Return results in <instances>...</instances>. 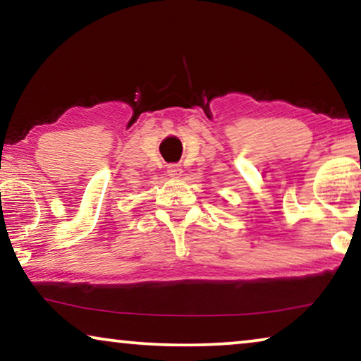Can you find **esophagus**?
I'll return each mask as SVG.
<instances>
[{"instance_id": "obj_1", "label": "esophagus", "mask_w": 361, "mask_h": 361, "mask_svg": "<svg viewBox=\"0 0 361 361\" xmlns=\"http://www.w3.org/2000/svg\"><path fill=\"white\" fill-rule=\"evenodd\" d=\"M182 167L179 164H171L169 167H167V176L171 177V179H179V177L182 176Z\"/></svg>"}]
</instances>
